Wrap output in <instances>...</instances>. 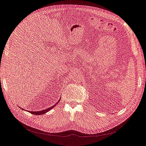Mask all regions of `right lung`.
<instances>
[{"instance_id": "obj_1", "label": "right lung", "mask_w": 146, "mask_h": 146, "mask_svg": "<svg viewBox=\"0 0 146 146\" xmlns=\"http://www.w3.org/2000/svg\"><path fill=\"white\" fill-rule=\"evenodd\" d=\"M60 101V99L58 100V101H57V102H56L54 105H53L52 106H50V107H49V108H48V109H45V110H41V111H28L27 110V111H29V113H31V114H33V115H43V114H44V113H47L48 111H50V110L51 109H52L56 105V104H58V103L59 102V101ZM20 108H21V107H20ZM22 110H25L24 109H21ZM26 111H27V110H26Z\"/></svg>"}]
</instances>
